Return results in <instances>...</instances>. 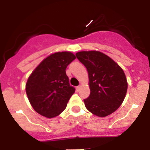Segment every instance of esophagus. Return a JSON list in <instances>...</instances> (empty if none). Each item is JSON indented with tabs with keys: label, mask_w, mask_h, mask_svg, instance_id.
Wrapping results in <instances>:
<instances>
[{
	"label": "esophagus",
	"mask_w": 150,
	"mask_h": 150,
	"mask_svg": "<svg viewBox=\"0 0 150 150\" xmlns=\"http://www.w3.org/2000/svg\"><path fill=\"white\" fill-rule=\"evenodd\" d=\"M80 88H81V87L80 86H78V87H76V90L78 92H79L80 90Z\"/></svg>",
	"instance_id": "34e87169"
}]
</instances>
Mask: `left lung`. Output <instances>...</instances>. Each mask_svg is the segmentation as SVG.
<instances>
[{
	"label": "left lung",
	"mask_w": 150,
	"mask_h": 150,
	"mask_svg": "<svg viewBox=\"0 0 150 150\" xmlns=\"http://www.w3.org/2000/svg\"><path fill=\"white\" fill-rule=\"evenodd\" d=\"M75 55L88 72L90 94L84 100L87 109L100 117L114 112L122 105L127 90L122 69L100 51H81Z\"/></svg>",
	"instance_id": "obj_1"
}]
</instances>
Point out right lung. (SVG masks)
I'll use <instances>...</instances> for the list:
<instances>
[{
	"mask_svg": "<svg viewBox=\"0 0 150 150\" xmlns=\"http://www.w3.org/2000/svg\"><path fill=\"white\" fill-rule=\"evenodd\" d=\"M75 58L74 54L67 51L51 54L29 76L25 85L26 94L38 114L52 118L66 108L75 89L70 86L65 70Z\"/></svg>",
	"mask_w": 150,
	"mask_h": 150,
	"instance_id": "1",
	"label": "right lung"
}]
</instances>
